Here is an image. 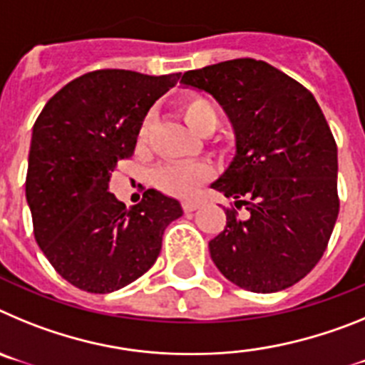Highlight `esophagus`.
Instances as JSON below:
<instances>
[{
	"label": "esophagus",
	"mask_w": 365,
	"mask_h": 365,
	"mask_svg": "<svg viewBox=\"0 0 365 365\" xmlns=\"http://www.w3.org/2000/svg\"><path fill=\"white\" fill-rule=\"evenodd\" d=\"M199 205H201L199 201H185L182 202V208H185V212H193L197 210Z\"/></svg>",
	"instance_id": "esophagus-1"
}]
</instances>
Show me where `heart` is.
<instances>
[{
    "instance_id": "b5f03b06",
    "label": "heart",
    "mask_w": 365,
    "mask_h": 365,
    "mask_svg": "<svg viewBox=\"0 0 365 365\" xmlns=\"http://www.w3.org/2000/svg\"><path fill=\"white\" fill-rule=\"evenodd\" d=\"M180 113L186 124L195 133L202 135L206 131H214L219 122V113L215 106L205 96H186L180 102ZM146 135V128H143L140 137ZM210 177V168L202 163H177L168 164L157 170L155 185L172 193L177 197H188L199 186Z\"/></svg>"
}]
</instances>
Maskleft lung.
I'll use <instances>...</instances> for the list:
<instances>
[{"label": "left lung", "mask_w": 365, "mask_h": 365, "mask_svg": "<svg viewBox=\"0 0 365 365\" xmlns=\"http://www.w3.org/2000/svg\"><path fill=\"white\" fill-rule=\"evenodd\" d=\"M230 118L235 155L212 188L245 206L208 243L219 272L241 289L278 292L324 256L338 217V150L309 89L270 63L237 58L182 74Z\"/></svg>", "instance_id": "obj_1"}]
</instances>
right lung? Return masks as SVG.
<instances>
[{
  "instance_id": "obj_1",
  "label": "right lung",
  "mask_w": 365,
  "mask_h": 365,
  "mask_svg": "<svg viewBox=\"0 0 365 365\" xmlns=\"http://www.w3.org/2000/svg\"><path fill=\"white\" fill-rule=\"evenodd\" d=\"M180 73L93 71L62 87L34 122L25 195L34 237L63 279L82 291H118L151 269L179 201L150 188L128 206L109 192L148 111Z\"/></svg>"
}]
</instances>
